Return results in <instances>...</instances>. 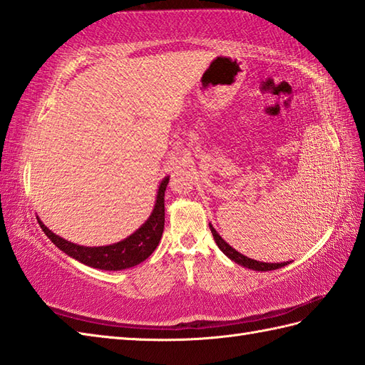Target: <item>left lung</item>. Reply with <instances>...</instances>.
Segmentation results:
<instances>
[{"label":"left lung","instance_id":"1","mask_svg":"<svg viewBox=\"0 0 365 365\" xmlns=\"http://www.w3.org/2000/svg\"><path fill=\"white\" fill-rule=\"evenodd\" d=\"M210 230H212V235H213L215 242H216V245H218L220 250H221L224 254H226L230 260H234L235 263H238V265H242V267H245V268H250V269H254V271H271V269L282 268V267L287 265V263H290V262L267 263V262H259V260H254V259L246 257V255L240 254V252L235 251L234 247H232L230 245H227L226 242H224V240L220 237L218 232H216V230L213 229L212 224H210Z\"/></svg>","mask_w":365,"mask_h":365}]
</instances>
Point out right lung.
I'll list each match as a JSON object with an SVG mask.
<instances>
[{"instance_id": "1", "label": "right lung", "mask_w": 365, "mask_h": 365, "mask_svg": "<svg viewBox=\"0 0 365 365\" xmlns=\"http://www.w3.org/2000/svg\"><path fill=\"white\" fill-rule=\"evenodd\" d=\"M168 183L169 177L163 178L158 188L157 202H155L153 212L149 216V220H147L135 234H131L119 243L98 247L80 246L67 242V240L58 237L56 234H53L41 220H37L38 226H41V229L45 232V235L48 237L61 251L71 255L72 259L84 263V265L108 271L131 268L149 257V255L157 250V246L160 243L163 229H165V191Z\"/></svg>"}]
</instances>
